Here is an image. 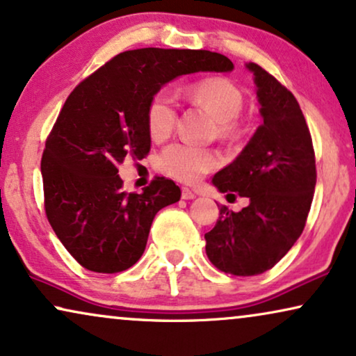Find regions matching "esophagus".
<instances>
[{"mask_svg": "<svg viewBox=\"0 0 356 356\" xmlns=\"http://www.w3.org/2000/svg\"><path fill=\"white\" fill-rule=\"evenodd\" d=\"M181 197H183V200H195L196 195L191 191V189L183 188V189H181Z\"/></svg>", "mask_w": 356, "mask_h": 356, "instance_id": "1", "label": "esophagus"}]
</instances>
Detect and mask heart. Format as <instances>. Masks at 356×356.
Instances as JSON below:
<instances>
[{
	"instance_id": "b5f03b06",
	"label": "heart",
	"mask_w": 356,
	"mask_h": 356,
	"mask_svg": "<svg viewBox=\"0 0 356 356\" xmlns=\"http://www.w3.org/2000/svg\"><path fill=\"white\" fill-rule=\"evenodd\" d=\"M183 96L201 106L218 122V136L225 142H237L242 136L238 114L243 109V93L227 78L207 76L183 88ZM178 109L175 99L165 91L156 93L147 108V127L154 140H165L177 126ZM219 159L214 152L189 144H173L161 152L159 167L163 173L183 183H195L214 170Z\"/></svg>"
}]
</instances>
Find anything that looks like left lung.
<instances>
[{"label":"left lung","mask_w":356,"mask_h":356,"mask_svg":"<svg viewBox=\"0 0 356 356\" xmlns=\"http://www.w3.org/2000/svg\"><path fill=\"white\" fill-rule=\"evenodd\" d=\"M247 68L255 75L263 124L212 184L248 197L250 204L238 212L220 206L218 222L204 235L212 265L235 276L265 273L289 252L306 225L317 178L312 137L298 99L260 65Z\"/></svg>","instance_id":"1"}]
</instances>
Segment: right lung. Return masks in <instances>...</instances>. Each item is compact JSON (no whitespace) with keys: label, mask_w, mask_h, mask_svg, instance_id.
Returning <instances> with one entry per match:
<instances>
[{"label":"right lung","mask_w":356,"mask_h":356,"mask_svg":"<svg viewBox=\"0 0 356 356\" xmlns=\"http://www.w3.org/2000/svg\"><path fill=\"white\" fill-rule=\"evenodd\" d=\"M232 68L209 50L137 49L113 57L72 91L45 140L40 172L45 216L83 268L119 273L136 265L156 212L181 197L163 177L140 195L122 191L119 165L150 152V99L179 75Z\"/></svg>","instance_id":"add662e5"}]
</instances>
